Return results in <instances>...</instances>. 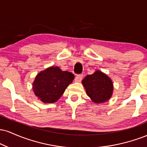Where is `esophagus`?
<instances>
[{"label":"esophagus","instance_id":"1","mask_svg":"<svg viewBox=\"0 0 147 147\" xmlns=\"http://www.w3.org/2000/svg\"><path fill=\"white\" fill-rule=\"evenodd\" d=\"M82 78H83V75H77L75 77V80L76 82H80L82 80Z\"/></svg>","mask_w":147,"mask_h":147}]
</instances>
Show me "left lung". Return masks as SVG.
<instances>
[{"label":"left lung","mask_w":147,"mask_h":147,"mask_svg":"<svg viewBox=\"0 0 147 147\" xmlns=\"http://www.w3.org/2000/svg\"><path fill=\"white\" fill-rule=\"evenodd\" d=\"M82 84L87 95L95 104L104 103L111 98L113 92V84L106 74L96 70L93 74L87 75Z\"/></svg>","instance_id":"1"}]
</instances>
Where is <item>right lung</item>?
<instances>
[{"label": "right lung", "mask_w": 147, "mask_h": 147, "mask_svg": "<svg viewBox=\"0 0 147 147\" xmlns=\"http://www.w3.org/2000/svg\"><path fill=\"white\" fill-rule=\"evenodd\" d=\"M74 79L71 72L63 71L59 66H51L37 74L32 89L42 102L52 104L58 101Z\"/></svg>", "instance_id": "add662e5"}]
</instances>
